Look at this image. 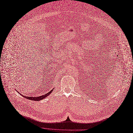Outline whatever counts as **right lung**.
Instances as JSON below:
<instances>
[{
	"instance_id": "obj_1",
	"label": "right lung",
	"mask_w": 133,
	"mask_h": 133,
	"mask_svg": "<svg viewBox=\"0 0 133 133\" xmlns=\"http://www.w3.org/2000/svg\"><path fill=\"white\" fill-rule=\"evenodd\" d=\"M54 89H52L51 91H49V92H48L47 94H45V95H42L41 96H38V97H29V96H24L23 95L20 94L21 95H22L24 97H25V98H28L29 99H30V100H32V101H40V100H42L44 98H45L46 97L48 96L51 93V92L53 91Z\"/></svg>"
}]
</instances>
